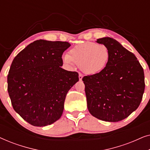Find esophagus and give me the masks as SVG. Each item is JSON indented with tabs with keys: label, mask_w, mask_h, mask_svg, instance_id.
I'll list each match as a JSON object with an SVG mask.
<instances>
[{
	"label": "esophagus",
	"mask_w": 150,
	"mask_h": 150,
	"mask_svg": "<svg viewBox=\"0 0 150 150\" xmlns=\"http://www.w3.org/2000/svg\"><path fill=\"white\" fill-rule=\"evenodd\" d=\"M79 81H82V79H83V75H82L81 74H79Z\"/></svg>",
	"instance_id": "1"
}]
</instances>
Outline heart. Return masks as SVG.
<instances>
[{"label": "heart", "instance_id": "1", "mask_svg": "<svg viewBox=\"0 0 150 150\" xmlns=\"http://www.w3.org/2000/svg\"><path fill=\"white\" fill-rule=\"evenodd\" d=\"M110 52L104 44L86 42L77 45L69 51L68 54L62 57L63 62L69 67L79 65L85 74L96 75L102 72L107 65Z\"/></svg>", "mask_w": 150, "mask_h": 150}]
</instances>
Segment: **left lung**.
<instances>
[{"instance_id":"obj_1","label":"left lung","mask_w":150,"mask_h":150,"mask_svg":"<svg viewBox=\"0 0 150 150\" xmlns=\"http://www.w3.org/2000/svg\"><path fill=\"white\" fill-rule=\"evenodd\" d=\"M107 47L110 58L105 69L83 78L87 108L100 120L117 122L137 109L145 90L144 71L135 55L111 38L96 41Z\"/></svg>"}]
</instances>
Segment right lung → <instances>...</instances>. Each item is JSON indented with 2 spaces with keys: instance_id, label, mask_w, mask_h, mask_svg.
Returning a JSON list of instances; mask_svg holds the SVG:
<instances>
[{
  "instance_id": "1",
  "label": "right lung",
  "mask_w": 150,
  "mask_h": 150,
  "mask_svg": "<svg viewBox=\"0 0 150 150\" xmlns=\"http://www.w3.org/2000/svg\"><path fill=\"white\" fill-rule=\"evenodd\" d=\"M67 42L40 40L28 45L12 61L7 90L15 111L34 126L61 118L65 97L79 81V74L61 68Z\"/></svg>"
}]
</instances>
